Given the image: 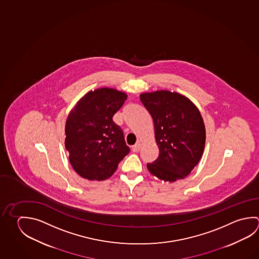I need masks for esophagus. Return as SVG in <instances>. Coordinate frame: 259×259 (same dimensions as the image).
I'll return each mask as SVG.
<instances>
[{
  "mask_svg": "<svg viewBox=\"0 0 259 259\" xmlns=\"http://www.w3.org/2000/svg\"><path fill=\"white\" fill-rule=\"evenodd\" d=\"M141 142H138L134 146L132 147V151L133 152H138V151H141Z\"/></svg>",
  "mask_w": 259,
  "mask_h": 259,
  "instance_id": "obj_1",
  "label": "esophagus"
}]
</instances>
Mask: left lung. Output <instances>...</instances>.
<instances>
[{
	"instance_id": "obj_1",
	"label": "left lung",
	"mask_w": 259,
	"mask_h": 259,
	"mask_svg": "<svg viewBox=\"0 0 259 259\" xmlns=\"http://www.w3.org/2000/svg\"><path fill=\"white\" fill-rule=\"evenodd\" d=\"M154 123L159 157L147 168L152 175L174 183L191 174L202 158L205 127L194 104L177 92L160 90L140 96Z\"/></svg>"
}]
</instances>
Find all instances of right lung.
I'll return each mask as SVG.
<instances>
[{
	"label": "right lung",
	"mask_w": 259,
	"mask_h": 259,
	"mask_svg": "<svg viewBox=\"0 0 259 259\" xmlns=\"http://www.w3.org/2000/svg\"><path fill=\"white\" fill-rule=\"evenodd\" d=\"M127 94L102 88L81 98L66 119L65 147L69 161L84 179L104 181L130 152L122 130L113 121Z\"/></svg>",
	"instance_id": "right-lung-1"
}]
</instances>
